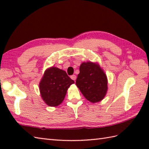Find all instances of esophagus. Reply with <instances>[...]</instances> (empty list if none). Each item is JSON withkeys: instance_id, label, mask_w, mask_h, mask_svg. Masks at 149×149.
Masks as SVG:
<instances>
[{"instance_id": "1", "label": "esophagus", "mask_w": 149, "mask_h": 149, "mask_svg": "<svg viewBox=\"0 0 149 149\" xmlns=\"http://www.w3.org/2000/svg\"><path fill=\"white\" fill-rule=\"evenodd\" d=\"M70 77H71L72 79H73L74 81H75V80H76V75H71Z\"/></svg>"}]
</instances>
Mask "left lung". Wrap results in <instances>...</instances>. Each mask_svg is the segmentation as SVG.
Instances as JSON below:
<instances>
[{"label":"left lung","mask_w":149,"mask_h":149,"mask_svg":"<svg viewBox=\"0 0 149 149\" xmlns=\"http://www.w3.org/2000/svg\"><path fill=\"white\" fill-rule=\"evenodd\" d=\"M76 79L77 86L84 97L95 103L102 100L107 90V79L100 66L91 62L82 63Z\"/></svg>","instance_id":"left-lung-1"}]
</instances>
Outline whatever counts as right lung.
Here are the masks:
<instances>
[{
	"label": "right lung",
	"mask_w": 149,
	"mask_h": 149,
	"mask_svg": "<svg viewBox=\"0 0 149 149\" xmlns=\"http://www.w3.org/2000/svg\"><path fill=\"white\" fill-rule=\"evenodd\" d=\"M74 80L66 72L56 67H51L45 72L40 83L41 95L49 106H57L64 100L68 88L74 84Z\"/></svg>",
	"instance_id": "add662e5"
}]
</instances>
